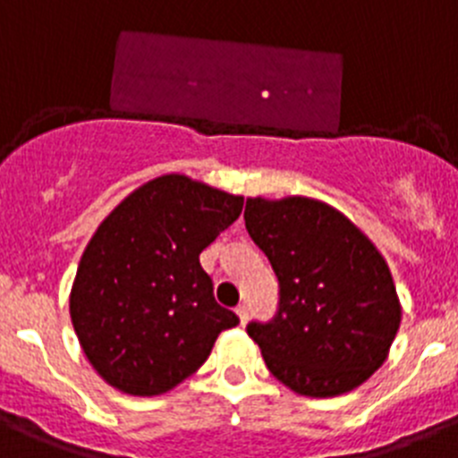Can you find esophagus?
I'll return each mask as SVG.
<instances>
[{
  "label": "esophagus",
  "instance_id": "obj_1",
  "mask_svg": "<svg viewBox=\"0 0 458 458\" xmlns=\"http://www.w3.org/2000/svg\"><path fill=\"white\" fill-rule=\"evenodd\" d=\"M234 311H237L239 320H242V326H243V323L249 320V307H246V305H237V310H234Z\"/></svg>",
  "mask_w": 458,
  "mask_h": 458
}]
</instances>
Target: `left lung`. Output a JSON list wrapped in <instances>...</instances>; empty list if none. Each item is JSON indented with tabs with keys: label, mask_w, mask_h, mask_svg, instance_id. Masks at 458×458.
Returning <instances> with one entry per match:
<instances>
[{
	"label": "left lung",
	"mask_w": 458,
	"mask_h": 458,
	"mask_svg": "<svg viewBox=\"0 0 458 458\" xmlns=\"http://www.w3.org/2000/svg\"><path fill=\"white\" fill-rule=\"evenodd\" d=\"M246 230L277 277L271 320H250L273 377L301 395L335 397L364 384L400 327L391 271L361 230L318 200L249 199Z\"/></svg>",
	"instance_id": "1"
}]
</instances>
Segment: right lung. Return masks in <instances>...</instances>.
<instances>
[{
	"label": "right lung",
	"instance_id": "obj_1",
	"mask_svg": "<svg viewBox=\"0 0 458 458\" xmlns=\"http://www.w3.org/2000/svg\"><path fill=\"white\" fill-rule=\"evenodd\" d=\"M242 196L178 174L156 178L106 216L81 258L72 326L94 370L131 395L171 391L239 323L215 301L199 255L239 219Z\"/></svg>",
	"mask_w": 458,
	"mask_h": 458
}]
</instances>
